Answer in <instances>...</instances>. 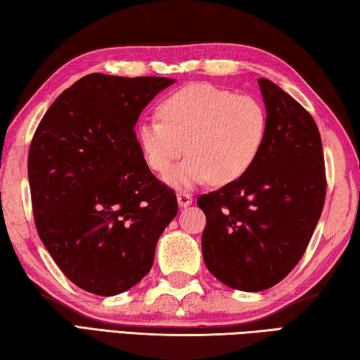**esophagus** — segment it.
<instances>
[{
	"label": "esophagus",
	"mask_w": 360,
	"mask_h": 360,
	"mask_svg": "<svg viewBox=\"0 0 360 360\" xmlns=\"http://www.w3.org/2000/svg\"><path fill=\"white\" fill-rule=\"evenodd\" d=\"M176 200H178V204L181 207H188L190 204L193 202V196L190 193H186V192H179L178 195H176Z\"/></svg>",
	"instance_id": "obj_1"
}]
</instances>
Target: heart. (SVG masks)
<instances>
[{"label": "heart", "instance_id": "b5f03b06", "mask_svg": "<svg viewBox=\"0 0 360 360\" xmlns=\"http://www.w3.org/2000/svg\"><path fill=\"white\" fill-rule=\"evenodd\" d=\"M160 120H143L137 142L151 170H170L167 184L192 188L206 181L226 186L248 173L264 150L269 115L257 98L210 84H188L159 104Z\"/></svg>", "mask_w": 360, "mask_h": 360}]
</instances>
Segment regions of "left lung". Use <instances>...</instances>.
<instances>
[{"mask_svg": "<svg viewBox=\"0 0 360 360\" xmlns=\"http://www.w3.org/2000/svg\"><path fill=\"white\" fill-rule=\"evenodd\" d=\"M257 82L269 115L262 153L243 178L198 198L207 220L204 264L224 285L242 292L266 290L295 269L326 196L314 118L274 82Z\"/></svg>", "mask_w": 360, "mask_h": 360, "instance_id": "1", "label": "left lung"}]
</instances>
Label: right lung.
Returning a JSON list of instances; mask_svg holds the SVG:
<instances>
[{
	"label": "right lung",
	"instance_id": "right-lung-1",
	"mask_svg": "<svg viewBox=\"0 0 360 360\" xmlns=\"http://www.w3.org/2000/svg\"><path fill=\"white\" fill-rule=\"evenodd\" d=\"M170 77L91 73L63 90L35 131L31 200L41 243L62 273L101 297L129 290L178 214L137 142L139 115Z\"/></svg>",
	"mask_w": 360,
	"mask_h": 360
}]
</instances>
